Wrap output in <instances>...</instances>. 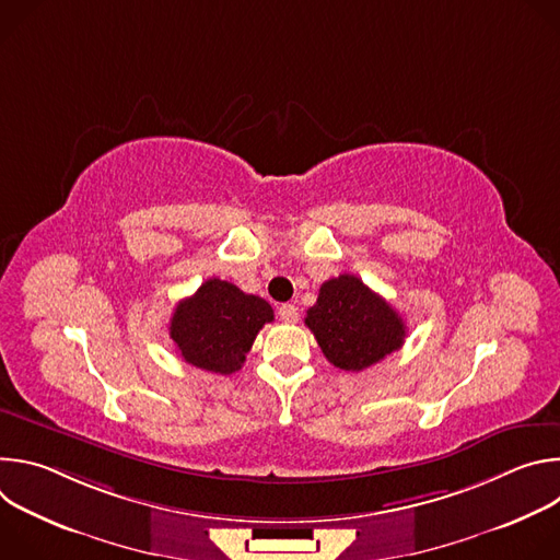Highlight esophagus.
Returning <instances> with one entry per match:
<instances>
[{"instance_id": "34e87169", "label": "esophagus", "mask_w": 560, "mask_h": 560, "mask_svg": "<svg viewBox=\"0 0 560 560\" xmlns=\"http://www.w3.org/2000/svg\"><path fill=\"white\" fill-rule=\"evenodd\" d=\"M277 312H279V318H281L283 324H296V318H299L296 305H292V303H281Z\"/></svg>"}]
</instances>
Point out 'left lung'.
<instances>
[{
	"instance_id": "8db88e82",
	"label": "left lung",
	"mask_w": 560,
	"mask_h": 560,
	"mask_svg": "<svg viewBox=\"0 0 560 560\" xmlns=\"http://www.w3.org/2000/svg\"><path fill=\"white\" fill-rule=\"evenodd\" d=\"M326 359L341 370L361 372L404 346L406 322L359 277L339 275L318 290L305 314Z\"/></svg>"
}]
</instances>
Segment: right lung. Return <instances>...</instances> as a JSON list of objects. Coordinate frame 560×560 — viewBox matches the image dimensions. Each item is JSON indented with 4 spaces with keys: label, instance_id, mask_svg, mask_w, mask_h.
Instances as JSON below:
<instances>
[{
    "label": "right lung",
    "instance_id": "add662e5",
    "mask_svg": "<svg viewBox=\"0 0 560 560\" xmlns=\"http://www.w3.org/2000/svg\"><path fill=\"white\" fill-rule=\"evenodd\" d=\"M275 322L270 303L236 285L208 279L177 303L171 316V339L186 363L214 374L242 370L259 330Z\"/></svg>",
    "mask_w": 560,
    "mask_h": 560
}]
</instances>
